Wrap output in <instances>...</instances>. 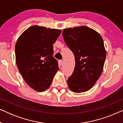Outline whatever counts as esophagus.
Listing matches in <instances>:
<instances>
[{
    "label": "esophagus",
    "mask_w": 123,
    "mask_h": 123,
    "mask_svg": "<svg viewBox=\"0 0 123 123\" xmlns=\"http://www.w3.org/2000/svg\"><path fill=\"white\" fill-rule=\"evenodd\" d=\"M58 64H59V66H60V65H62V64H63V61H62V60H59V61H58Z\"/></svg>",
    "instance_id": "esophagus-1"
}]
</instances>
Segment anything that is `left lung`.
<instances>
[{
  "mask_svg": "<svg viewBox=\"0 0 123 123\" xmlns=\"http://www.w3.org/2000/svg\"><path fill=\"white\" fill-rule=\"evenodd\" d=\"M64 40L74 55V69L68 78L69 88L75 93L90 90L103 70L106 52L102 37L88 27L65 28Z\"/></svg>",
  "mask_w": 123,
  "mask_h": 123,
  "instance_id": "8db88e82",
  "label": "left lung"
}]
</instances>
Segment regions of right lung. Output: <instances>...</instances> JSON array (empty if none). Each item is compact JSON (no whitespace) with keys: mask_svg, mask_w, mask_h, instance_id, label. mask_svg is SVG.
Wrapping results in <instances>:
<instances>
[{"mask_svg":"<svg viewBox=\"0 0 123 123\" xmlns=\"http://www.w3.org/2000/svg\"><path fill=\"white\" fill-rule=\"evenodd\" d=\"M61 30L33 26L23 32L15 46L18 70L33 90L43 92L49 88L59 70L53 56V44Z\"/></svg>","mask_w":123,"mask_h":123,"instance_id":"add662e5","label":"right lung"}]
</instances>
